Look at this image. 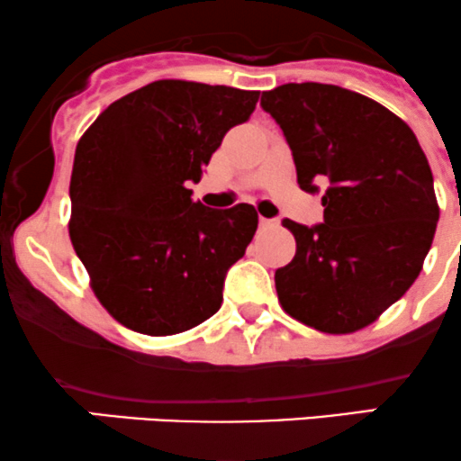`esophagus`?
Masks as SVG:
<instances>
[{
	"instance_id": "esophagus-1",
	"label": "esophagus",
	"mask_w": 461,
	"mask_h": 461,
	"mask_svg": "<svg viewBox=\"0 0 461 461\" xmlns=\"http://www.w3.org/2000/svg\"><path fill=\"white\" fill-rule=\"evenodd\" d=\"M258 224H261V226H276L278 220H267V217H261V220H258Z\"/></svg>"
}]
</instances>
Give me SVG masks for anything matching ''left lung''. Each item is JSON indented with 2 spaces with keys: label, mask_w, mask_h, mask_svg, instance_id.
<instances>
[{
  "label": "left lung",
  "mask_w": 461,
  "mask_h": 461,
  "mask_svg": "<svg viewBox=\"0 0 461 461\" xmlns=\"http://www.w3.org/2000/svg\"><path fill=\"white\" fill-rule=\"evenodd\" d=\"M281 126L298 185L322 195V224L283 220L296 255L274 274L283 309L324 333H353L422 270L438 226L433 174L411 128L361 93L289 82L261 95Z\"/></svg>",
  "instance_id": "8db88e82"
}]
</instances>
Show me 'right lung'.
I'll use <instances>...</instances> for the list:
<instances>
[{
    "mask_svg": "<svg viewBox=\"0 0 461 461\" xmlns=\"http://www.w3.org/2000/svg\"><path fill=\"white\" fill-rule=\"evenodd\" d=\"M257 100L258 91L157 80L113 102L77 141L69 237L123 327L183 333L221 307L258 215L252 204L206 209L187 187Z\"/></svg>",
    "mask_w": 461,
    "mask_h": 461,
    "instance_id": "add662e5",
    "label": "right lung"
}]
</instances>
